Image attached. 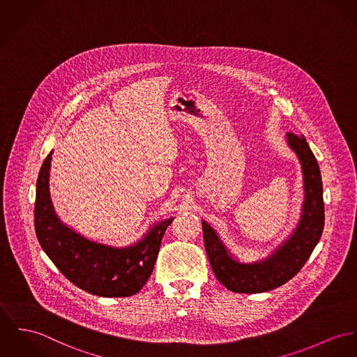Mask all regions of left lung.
Returning a JSON list of instances; mask_svg holds the SVG:
<instances>
[{
  "instance_id": "left-lung-1",
  "label": "left lung",
  "mask_w": 357,
  "mask_h": 357,
  "mask_svg": "<svg viewBox=\"0 0 357 357\" xmlns=\"http://www.w3.org/2000/svg\"><path fill=\"white\" fill-rule=\"evenodd\" d=\"M287 142L302 165V219L294 234L272 255L259 262L242 264L232 258L215 229L206 221H202L204 243L213 273L232 292L259 294L285 284L301 272L322 236L325 206L319 165L304 136L287 133Z\"/></svg>"
}]
</instances>
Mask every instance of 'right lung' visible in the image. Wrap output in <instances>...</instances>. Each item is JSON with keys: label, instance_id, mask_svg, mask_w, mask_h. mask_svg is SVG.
Instances as JSON below:
<instances>
[{"label": "right lung", "instance_id": "1", "mask_svg": "<svg viewBox=\"0 0 357 357\" xmlns=\"http://www.w3.org/2000/svg\"><path fill=\"white\" fill-rule=\"evenodd\" d=\"M52 153L45 159L36 181L33 222L40 246L58 271L85 292L103 298L137 294L151 277L172 219L155 224L133 246L116 248L85 239L55 215L49 192Z\"/></svg>", "mask_w": 357, "mask_h": 357}]
</instances>
